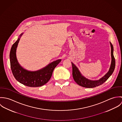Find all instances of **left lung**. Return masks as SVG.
Masks as SVG:
<instances>
[{"label":"left lung","instance_id":"8db88e82","mask_svg":"<svg viewBox=\"0 0 122 122\" xmlns=\"http://www.w3.org/2000/svg\"><path fill=\"white\" fill-rule=\"evenodd\" d=\"M111 46V62L110 67L108 71L105 75L104 76L101 78L100 79L97 80H92L88 79L82 75L80 71L79 70L77 67L73 63H72V76L75 81L80 86L86 88H94L102 84L110 77L112 74L115 68V59L113 54V46L112 44L110 42Z\"/></svg>","mask_w":122,"mask_h":122}]
</instances>
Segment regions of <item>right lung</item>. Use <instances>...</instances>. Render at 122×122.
<instances>
[{
    "label": "right lung",
    "instance_id": "right-lung-1",
    "mask_svg": "<svg viewBox=\"0 0 122 122\" xmlns=\"http://www.w3.org/2000/svg\"><path fill=\"white\" fill-rule=\"evenodd\" d=\"M23 34L20 35L17 41L13 45L10 52L11 69L15 78L20 83L29 87H39L46 84L50 79L52 72L61 59L53 61L45 67L37 71H31L24 69L18 61L16 49L20 38Z\"/></svg>",
    "mask_w": 122,
    "mask_h": 122
}]
</instances>
